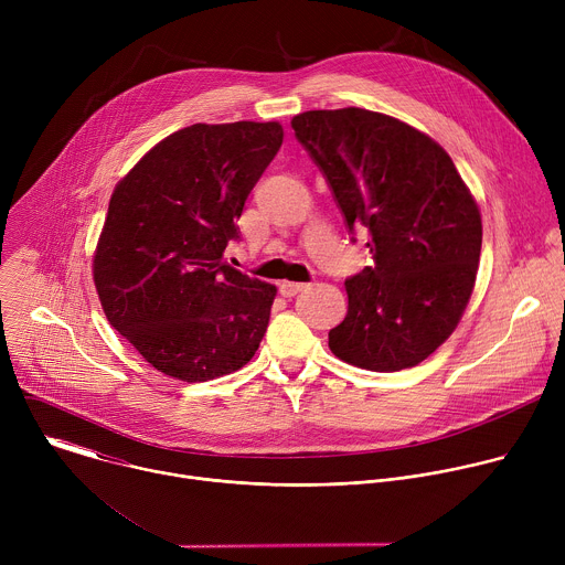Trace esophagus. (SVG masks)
<instances>
[{
	"mask_svg": "<svg viewBox=\"0 0 565 565\" xmlns=\"http://www.w3.org/2000/svg\"><path fill=\"white\" fill-rule=\"evenodd\" d=\"M306 288V284H297V281H281L279 284V292L284 295V297H292V295H297L299 290H303Z\"/></svg>",
	"mask_w": 565,
	"mask_h": 565,
	"instance_id": "1",
	"label": "esophagus"
}]
</instances>
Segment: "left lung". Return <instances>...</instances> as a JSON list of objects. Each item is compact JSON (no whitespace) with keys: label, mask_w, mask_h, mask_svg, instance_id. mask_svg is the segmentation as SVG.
<instances>
[{"label":"left lung","mask_w":565,"mask_h":565,"mask_svg":"<svg viewBox=\"0 0 565 565\" xmlns=\"http://www.w3.org/2000/svg\"><path fill=\"white\" fill-rule=\"evenodd\" d=\"M290 125L349 234L366 232L373 255L347 279L349 312L329 333L331 351L377 373L420 364L458 327L480 259V212L454 160L423 131L369 109L303 111Z\"/></svg>","instance_id":"8db88e82"}]
</instances>
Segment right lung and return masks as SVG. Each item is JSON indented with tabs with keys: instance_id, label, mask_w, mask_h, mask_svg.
I'll use <instances>...</instances> for the list:
<instances>
[{
	"instance_id": "obj_1",
	"label": "right lung",
	"mask_w": 565,
	"mask_h": 565,
	"mask_svg": "<svg viewBox=\"0 0 565 565\" xmlns=\"http://www.w3.org/2000/svg\"><path fill=\"white\" fill-rule=\"evenodd\" d=\"M279 122L192 125L116 185L94 257L109 324L160 373L207 382L248 364L277 288L223 262L279 151Z\"/></svg>"
}]
</instances>
